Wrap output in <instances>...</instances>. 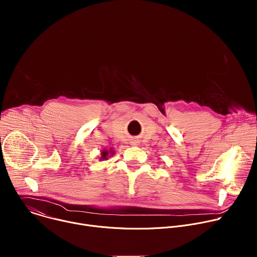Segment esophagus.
I'll list each match as a JSON object with an SVG mask.
<instances>
[{"mask_svg":"<svg viewBox=\"0 0 257 257\" xmlns=\"http://www.w3.org/2000/svg\"><path fill=\"white\" fill-rule=\"evenodd\" d=\"M137 143H138V142H137L136 140H132V141H131V144H132V145H137Z\"/></svg>","mask_w":257,"mask_h":257,"instance_id":"obj_1","label":"esophagus"}]
</instances>
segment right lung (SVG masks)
I'll use <instances>...</instances> for the list:
<instances>
[{"instance_id":"1","label":"right lung","mask_w":257,"mask_h":257,"mask_svg":"<svg viewBox=\"0 0 257 257\" xmlns=\"http://www.w3.org/2000/svg\"><path fill=\"white\" fill-rule=\"evenodd\" d=\"M115 153H114V151H112V150H109V151H105V150H103L102 152H101V157L99 158V160L100 161H104V160H107L108 158H109V156H113Z\"/></svg>"}]
</instances>
